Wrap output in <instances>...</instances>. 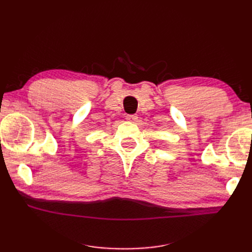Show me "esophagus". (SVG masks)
Wrapping results in <instances>:
<instances>
[{
    "label": "esophagus",
    "mask_w": 252,
    "mask_h": 252,
    "mask_svg": "<svg viewBox=\"0 0 252 252\" xmlns=\"http://www.w3.org/2000/svg\"><path fill=\"white\" fill-rule=\"evenodd\" d=\"M126 119L129 122H133V123H134V122L138 121V116H136V114H128Z\"/></svg>",
    "instance_id": "esophagus-1"
}]
</instances>
